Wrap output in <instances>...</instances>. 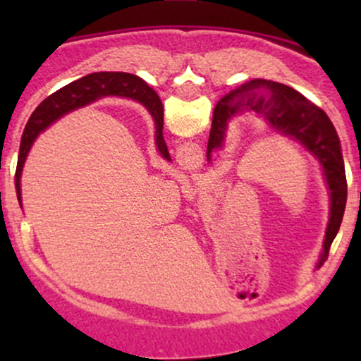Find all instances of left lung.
I'll return each instance as SVG.
<instances>
[{
	"label": "left lung",
	"instance_id": "1",
	"mask_svg": "<svg viewBox=\"0 0 361 361\" xmlns=\"http://www.w3.org/2000/svg\"><path fill=\"white\" fill-rule=\"evenodd\" d=\"M244 111L256 115L283 137L300 144L321 166L329 192V222L317 261L321 264L329 255L331 244L341 226L348 197L345 161L336 128L324 110L310 103L299 91L281 82L252 80L227 93L215 106L207 159L212 161V152L224 147L227 126Z\"/></svg>",
	"mask_w": 361,
	"mask_h": 361
}]
</instances>
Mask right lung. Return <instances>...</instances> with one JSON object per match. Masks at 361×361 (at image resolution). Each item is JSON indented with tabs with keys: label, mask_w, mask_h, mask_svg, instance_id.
I'll return each instance as SVG.
<instances>
[{
	"label": "right lung",
	"mask_w": 361,
	"mask_h": 361,
	"mask_svg": "<svg viewBox=\"0 0 361 361\" xmlns=\"http://www.w3.org/2000/svg\"><path fill=\"white\" fill-rule=\"evenodd\" d=\"M111 94H122V97L130 98V100L139 102L140 105L151 114L152 120H154L156 127V147L157 152L164 157V159L171 161L168 152V146L163 137V103H161L159 97L151 90L149 86L140 80L135 74L128 73H93L88 76L80 78V80L69 82L64 88L57 90L51 97L37 106L34 114H32L30 120L27 122L22 144H20L18 152V163H16V173H15V186L16 195H18L20 207H22V173L25 161H27L28 152H30L32 146H34L35 139L40 134L57 122L62 115L69 114V111L80 109V106L90 105V103L100 100L103 97H111Z\"/></svg>",
	"instance_id": "add662e5"
}]
</instances>
